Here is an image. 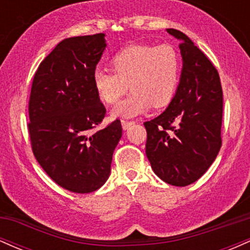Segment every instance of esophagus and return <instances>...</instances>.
Listing matches in <instances>:
<instances>
[{"instance_id":"1","label":"esophagus","mask_w":250,"mask_h":250,"mask_svg":"<svg viewBox=\"0 0 250 250\" xmlns=\"http://www.w3.org/2000/svg\"><path fill=\"white\" fill-rule=\"evenodd\" d=\"M121 125H122L123 130H127V129H128L129 127H131V125H134V122H131V121H125V120H123V121H121Z\"/></svg>"}]
</instances>
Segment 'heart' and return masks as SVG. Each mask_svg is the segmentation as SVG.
Returning a JSON list of instances; mask_svg holds the SVG:
<instances>
[{"label": "heart", "instance_id": "heart-1", "mask_svg": "<svg viewBox=\"0 0 250 250\" xmlns=\"http://www.w3.org/2000/svg\"><path fill=\"white\" fill-rule=\"evenodd\" d=\"M113 73L95 70L93 83L103 103L115 104L127 93L131 94L111 110L113 117L130 119L142 115L153 105L163 108L173 101L181 76V57L174 45L134 44L114 55Z\"/></svg>", "mask_w": 250, "mask_h": 250}]
</instances>
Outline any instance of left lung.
<instances>
[{
	"label": "left lung",
	"mask_w": 250,
	"mask_h": 250,
	"mask_svg": "<svg viewBox=\"0 0 250 250\" xmlns=\"http://www.w3.org/2000/svg\"><path fill=\"white\" fill-rule=\"evenodd\" d=\"M180 41L179 88L165 111L150 121L146 154L154 173L176 187L202 176L221 148L223 96L217 70L186 34L167 29Z\"/></svg>",
	"instance_id": "1"
}]
</instances>
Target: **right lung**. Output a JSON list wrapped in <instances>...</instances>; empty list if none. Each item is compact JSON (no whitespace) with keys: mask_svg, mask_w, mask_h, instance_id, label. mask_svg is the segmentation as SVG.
<instances>
[{"mask_svg":"<svg viewBox=\"0 0 250 250\" xmlns=\"http://www.w3.org/2000/svg\"><path fill=\"white\" fill-rule=\"evenodd\" d=\"M104 36L63 40L40 64L31 85L33 153L50 179L73 193H91L104 185L122 136L120 120L93 131L105 115L93 83L107 47Z\"/></svg>","mask_w":250,"mask_h":250,"instance_id":"1","label":"right lung"}]
</instances>
